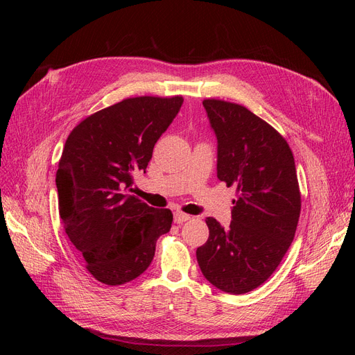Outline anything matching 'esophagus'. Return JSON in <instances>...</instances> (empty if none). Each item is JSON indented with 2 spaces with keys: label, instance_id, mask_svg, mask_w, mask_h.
<instances>
[{
  "label": "esophagus",
  "instance_id": "obj_1",
  "mask_svg": "<svg viewBox=\"0 0 355 355\" xmlns=\"http://www.w3.org/2000/svg\"><path fill=\"white\" fill-rule=\"evenodd\" d=\"M191 219V216L189 214H185V213H182V211H176L175 213V223H184V222H188Z\"/></svg>",
  "mask_w": 355,
  "mask_h": 355
}]
</instances>
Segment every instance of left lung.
<instances>
[{
	"label": "left lung",
	"mask_w": 355,
	"mask_h": 355,
	"mask_svg": "<svg viewBox=\"0 0 355 355\" xmlns=\"http://www.w3.org/2000/svg\"><path fill=\"white\" fill-rule=\"evenodd\" d=\"M218 139V179L237 187L230 228L207 218L209 240L197 249L206 280L243 295L265 283L295 239L300 192L295 158L262 118L237 103L202 102Z\"/></svg>",
	"instance_id": "left-lung-1"
}]
</instances>
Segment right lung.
<instances>
[{
    "label": "right lung",
    "mask_w": 355,
    "mask_h": 355,
    "mask_svg": "<svg viewBox=\"0 0 355 355\" xmlns=\"http://www.w3.org/2000/svg\"><path fill=\"white\" fill-rule=\"evenodd\" d=\"M182 103V96L124 99L85 118L67 139L56 173L60 219L87 271L103 284L145 272L158 237L171 228L168 209L128 192Z\"/></svg>",
    "instance_id": "right-lung-1"
}]
</instances>
